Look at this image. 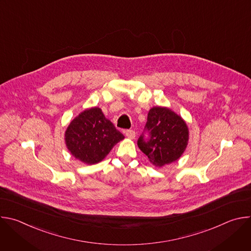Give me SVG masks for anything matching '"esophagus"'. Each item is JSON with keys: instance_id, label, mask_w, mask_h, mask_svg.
I'll return each mask as SVG.
<instances>
[{"instance_id": "34e87169", "label": "esophagus", "mask_w": 251, "mask_h": 251, "mask_svg": "<svg viewBox=\"0 0 251 251\" xmlns=\"http://www.w3.org/2000/svg\"><path fill=\"white\" fill-rule=\"evenodd\" d=\"M125 135L128 139H135V137H136V133L133 130H127L125 132Z\"/></svg>"}]
</instances>
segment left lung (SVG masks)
I'll return each instance as SVG.
<instances>
[{
    "label": "left lung",
    "mask_w": 251,
    "mask_h": 251,
    "mask_svg": "<svg viewBox=\"0 0 251 251\" xmlns=\"http://www.w3.org/2000/svg\"><path fill=\"white\" fill-rule=\"evenodd\" d=\"M150 133L146 142L141 136L138 147L156 167L171 164L184 154L189 143L186 121L168 107L155 106L149 110L145 127Z\"/></svg>",
    "instance_id": "left-lung-1"
}]
</instances>
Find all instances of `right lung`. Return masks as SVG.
Wrapping results in <instances>:
<instances>
[{"mask_svg":"<svg viewBox=\"0 0 251 251\" xmlns=\"http://www.w3.org/2000/svg\"><path fill=\"white\" fill-rule=\"evenodd\" d=\"M124 139L99 107L79 113L66 128L65 145L75 159L86 165L101 162L118 142Z\"/></svg>","mask_w":251,"mask_h":251,"instance_id":"obj_1","label":"right lung"}]
</instances>
